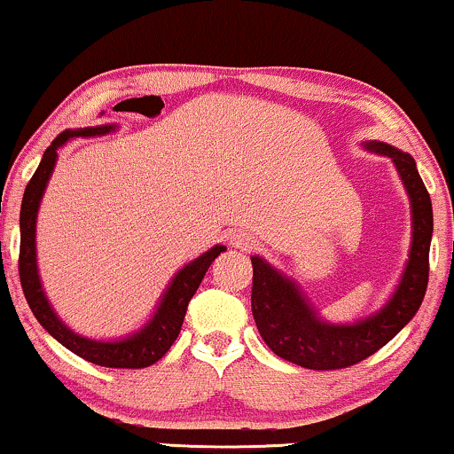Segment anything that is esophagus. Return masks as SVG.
<instances>
[{
	"label": "esophagus",
	"mask_w": 454,
	"mask_h": 454,
	"mask_svg": "<svg viewBox=\"0 0 454 454\" xmlns=\"http://www.w3.org/2000/svg\"><path fill=\"white\" fill-rule=\"evenodd\" d=\"M231 244L236 246V248H239V250H253L254 246H256L254 238L250 236V233H236V236L231 238Z\"/></svg>",
	"instance_id": "1"
}]
</instances>
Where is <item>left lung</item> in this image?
<instances>
[{
  "label": "left lung",
  "mask_w": 454,
  "mask_h": 454,
  "mask_svg": "<svg viewBox=\"0 0 454 454\" xmlns=\"http://www.w3.org/2000/svg\"><path fill=\"white\" fill-rule=\"evenodd\" d=\"M368 147L394 160L412 201L411 256L398 290L381 311L349 326L322 322L294 282L259 256H253L250 299L262 340L276 356L311 371H339L377 354L412 320L427 290L429 244L434 231L432 200L411 155L385 143H371Z\"/></svg>",
  "instance_id": "left-lung-1"
}]
</instances>
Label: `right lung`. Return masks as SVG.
<instances>
[{
  "instance_id": "obj_1",
  "label": "right lung",
  "mask_w": 454,
  "mask_h": 454,
  "mask_svg": "<svg viewBox=\"0 0 454 454\" xmlns=\"http://www.w3.org/2000/svg\"><path fill=\"white\" fill-rule=\"evenodd\" d=\"M111 126L103 128H80V130H65L54 138L52 145L43 151V158L39 161L35 175L31 176L29 184H27L25 195H22L20 206V253H19V276L20 286L25 293L27 303H29L33 316L37 322L48 330L52 337L65 345L67 349L73 351L75 356L83 357L86 362L98 364L105 368H145L158 362L170 345L175 343L178 333H181L184 313H187V305L200 288L201 279H204L206 271L212 265V261L225 250V246H215L208 253H204L200 259L189 262L176 273L172 279L170 288L166 290L164 299L155 311L153 320L145 326L141 333L132 334V337L114 340V343H100V340H92L86 337H80L73 330L65 326L63 322L56 317V313L50 307L46 294H43L42 282L37 276L35 265V218L39 201H42L43 189L52 168L56 164V149L65 145L71 137H97V134L109 132Z\"/></svg>"
}]
</instances>
